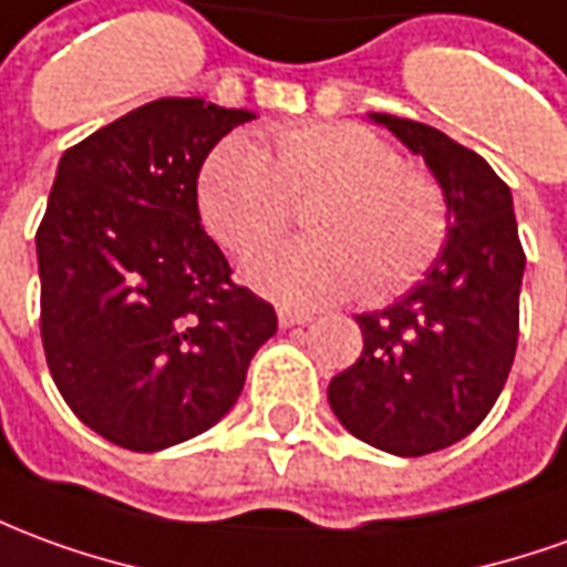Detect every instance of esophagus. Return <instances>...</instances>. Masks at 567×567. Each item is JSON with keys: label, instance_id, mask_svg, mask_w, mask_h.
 Returning <instances> with one entry per match:
<instances>
[{"label": "esophagus", "instance_id": "esophagus-1", "mask_svg": "<svg viewBox=\"0 0 567 567\" xmlns=\"http://www.w3.org/2000/svg\"><path fill=\"white\" fill-rule=\"evenodd\" d=\"M307 322H312L310 312L291 310V307H279V324H282V328H295V324H307Z\"/></svg>", "mask_w": 567, "mask_h": 567}]
</instances>
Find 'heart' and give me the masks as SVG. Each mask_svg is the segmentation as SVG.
Returning a JSON list of instances; mask_svg holds the SVG:
<instances>
[{
    "label": "heart",
    "mask_w": 567,
    "mask_h": 567,
    "mask_svg": "<svg viewBox=\"0 0 567 567\" xmlns=\"http://www.w3.org/2000/svg\"><path fill=\"white\" fill-rule=\"evenodd\" d=\"M196 193L205 227L236 255L267 248L297 202L322 193L310 212L316 236L248 264L264 291L303 307L399 295L449 239V199L433 174L402 165L383 137L350 122L282 128L270 153L233 134L208 153Z\"/></svg>",
    "instance_id": "heart-1"
}]
</instances>
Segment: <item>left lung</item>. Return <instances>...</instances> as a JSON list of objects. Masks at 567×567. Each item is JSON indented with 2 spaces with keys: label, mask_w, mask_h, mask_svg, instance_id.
<instances>
[{
  "label": "left lung",
  "mask_w": 567,
  "mask_h": 567,
  "mask_svg": "<svg viewBox=\"0 0 567 567\" xmlns=\"http://www.w3.org/2000/svg\"><path fill=\"white\" fill-rule=\"evenodd\" d=\"M421 156L451 224L433 267L393 307L355 316L362 355L328 383L355 439L395 457L461 442L485 421L516 359L525 251L513 193L478 153L414 118L368 113Z\"/></svg>",
  "instance_id": "left-lung-1"
}]
</instances>
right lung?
<instances>
[{"instance_id":"right-lung-1","label":"right lung","mask_w":567,"mask_h":567,"mask_svg":"<svg viewBox=\"0 0 567 567\" xmlns=\"http://www.w3.org/2000/svg\"><path fill=\"white\" fill-rule=\"evenodd\" d=\"M251 110L159 97L70 146L35 233L42 347L79 421L128 451L212 430L276 310L202 229V162Z\"/></svg>"}]
</instances>
